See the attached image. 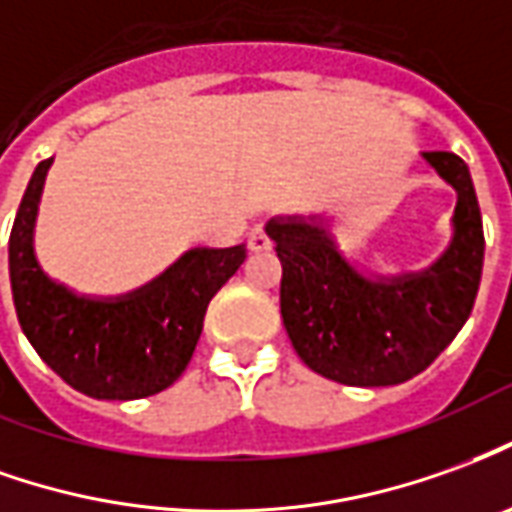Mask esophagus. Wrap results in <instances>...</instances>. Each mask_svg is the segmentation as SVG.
<instances>
[{"label":"esophagus","mask_w":512,"mask_h":512,"mask_svg":"<svg viewBox=\"0 0 512 512\" xmlns=\"http://www.w3.org/2000/svg\"><path fill=\"white\" fill-rule=\"evenodd\" d=\"M249 249H252V252H268V249H271V238H268V232L263 230V224H257L255 230L249 232Z\"/></svg>","instance_id":"esophagus-1"}]
</instances>
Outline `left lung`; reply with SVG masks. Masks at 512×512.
I'll use <instances>...</instances> for the list:
<instances>
[{"instance_id": "8db88e82", "label": "left lung", "mask_w": 512, "mask_h": 512, "mask_svg": "<svg viewBox=\"0 0 512 512\" xmlns=\"http://www.w3.org/2000/svg\"><path fill=\"white\" fill-rule=\"evenodd\" d=\"M421 157L457 194L452 241L421 271H363L343 255L324 213L266 224L282 263V324L296 355L327 380L357 388L413 380L471 316L485 257L474 182L452 152Z\"/></svg>"}]
</instances>
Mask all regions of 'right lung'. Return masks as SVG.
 Segmentation results:
<instances>
[{
    "label": "right lung",
    "instance_id": "right-lung-1",
    "mask_svg": "<svg viewBox=\"0 0 512 512\" xmlns=\"http://www.w3.org/2000/svg\"><path fill=\"white\" fill-rule=\"evenodd\" d=\"M55 157L38 163L10 232L13 305L46 366L91 399H144L191 363L210 299L246 260V246L188 249L163 274L121 296H85L52 280L35 255V219Z\"/></svg>",
    "mask_w": 512,
    "mask_h": 512
}]
</instances>
